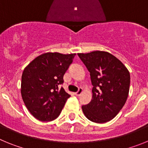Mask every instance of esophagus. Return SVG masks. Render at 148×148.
Segmentation results:
<instances>
[{
	"mask_svg": "<svg viewBox=\"0 0 148 148\" xmlns=\"http://www.w3.org/2000/svg\"><path fill=\"white\" fill-rule=\"evenodd\" d=\"M82 92H83V89H82V88H79V89H78V91H77V92H75V95H76L77 96H79V95H80L81 94H82Z\"/></svg>",
	"mask_w": 148,
	"mask_h": 148,
	"instance_id": "obj_1",
	"label": "esophagus"
}]
</instances>
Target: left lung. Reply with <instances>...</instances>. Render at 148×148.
I'll return each instance as SVG.
<instances>
[{
	"mask_svg": "<svg viewBox=\"0 0 148 148\" xmlns=\"http://www.w3.org/2000/svg\"><path fill=\"white\" fill-rule=\"evenodd\" d=\"M90 73L92 100L82 107L84 114L95 123H105L119 113L127 99L130 73L114 56L104 51L78 53Z\"/></svg>",
	"mask_w": 148,
	"mask_h": 148,
	"instance_id": "8db88e82",
	"label": "left lung"
}]
</instances>
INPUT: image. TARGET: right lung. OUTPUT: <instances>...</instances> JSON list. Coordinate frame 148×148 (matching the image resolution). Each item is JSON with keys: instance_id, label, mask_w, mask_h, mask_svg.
<instances>
[{"instance_id": "obj_1", "label": "right lung", "mask_w": 148, "mask_h": 148, "mask_svg": "<svg viewBox=\"0 0 148 148\" xmlns=\"http://www.w3.org/2000/svg\"><path fill=\"white\" fill-rule=\"evenodd\" d=\"M75 54L47 53L38 56L24 69L21 96L26 107L41 121L56 119L70 95L60 85Z\"/></svg>"}]
</instances>
